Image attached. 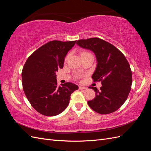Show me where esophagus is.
Segmentation results:
<instances>
[{
	"instance_id": "34e87169",
	"label": "esophagus",
	"mask_w": 151,
	"mask_h": 151,
	"mask_svg": "<svg viewBox=\"0 0 151 151\" xmlns=\"http://www.w3.org/2000/svg\"><path fill=\"white\" fill-rule=\"evenodd\" d=\"M79 89H81V90L86 89V87H84V86H79Z\"/></svg>"
}]
</instances>
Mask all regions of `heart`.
Returning <instances> with one entry per match:
<instances>
[{
  "label": "heart",
  "instance_id": "obj_1",
  "mask_svg": "<svg viewBox=\"0 0 151 151\" xmlns=\"http://www.w3.org/2000/svg\"><path fill=\"white\" fill-rule=\"evenodd\" d=\"M90 54H91V53L88 51H86V50H81V51L80 52V55L81 57H84L85 55H90ZM68 58V55H67L65 58V60H67Z\"/></svg>",
  "mask_w": 151,
  "mask_h": 151
}]
</instances>
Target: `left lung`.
I'll list each match as a JSON object with an SVG mask.
<instances>
[{"instance_id": "left-lung-1", "label": "left lung", "mask_w": 151, "mask_h": 151, "mask_svg": "<svg viewBox=\"0 0 151 151\" xmlns=\"http://www.w3.org/2000/svg\"><path fill=\"white\" fill-rule=\"evenodd\" d=\"M77 44L95 53L98 65L92 76L94 82H101L96 97L88 101L89 107L101 115L111 113L125 102L131 89L132 74L129 62L119 50L99 38L77 40Z\"/></svg>"}]
</instances>
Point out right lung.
I'll use <instances>...</instances> for the list:
<instances>
[{"mask_svg": "<svg viewBox=\"0 0 151 151\" xmlns=\"http://www.w3.org/2000/svg\"><path fill=\"white\" fill-rule=\"evenodd\" d=\"M76 41L53 40L45 43L27 59L22 70L24 94L33 108L45 116L58 115L67 107L78 86L70 83L58 86L56 72L62 68L67 52Z\"/></svg>", "mask_w": 151, "mask_h": 151, "instance_id": "right-lung-1", "label": "right lung"}]
</instances>
